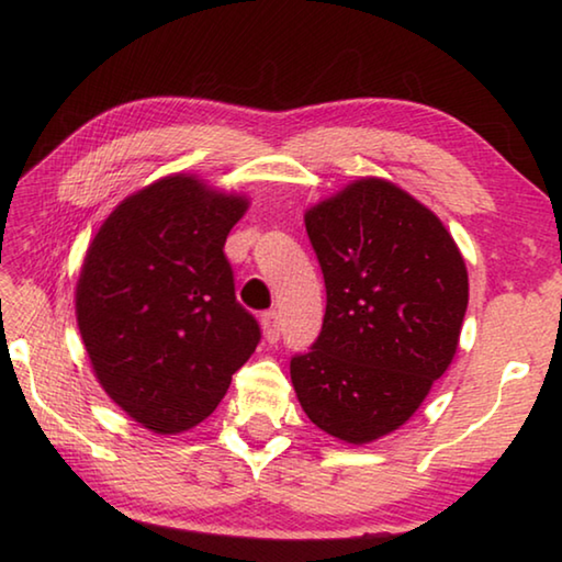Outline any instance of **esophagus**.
<instances>
[{
	"label": "esophagus",
	"instance_id": "obj_1",
	"mask_svg": "<svg viewBox=\"0 0 562 562\" xmlns=\"http://www.w3.org/2000/svg\"><path fill=\"white\" fill-rule=\"evenodd\" d=\"M262 329H265V339L268 341H278L282 329H280V312L270 310L262 315Z\"/></svg>",
	"mask_w": 562,
	"mask_h": 562
}]
</instances>
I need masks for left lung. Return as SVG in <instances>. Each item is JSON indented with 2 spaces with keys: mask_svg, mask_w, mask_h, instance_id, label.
<instances>
[{
  "mask_svg": "<svg viewBox=\"0 0 562 562\" xmlns=\"http://www.w3.org/2000/svg\"><path fill=\"white\" fill-rule=\"evenodd\" d=\"M327 288L322 331L290 361L310 422L347 443L396 431L449 369L469 272L429 207L359 178L304 213Z\"/></svg>",
  "mask_w": 562,
  "mask_h": 562,
  "instance_id": "8db88e82",
  "label": "left lung"
}]
</instances>
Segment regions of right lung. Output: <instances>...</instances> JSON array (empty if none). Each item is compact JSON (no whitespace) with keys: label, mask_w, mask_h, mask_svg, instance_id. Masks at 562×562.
<instances>
[{"label":"right lung","mask_w":562,"mask_h":562,"mask_svg":"<svg viewBox=\"0 0 562 562\" xmlns=\"http://www.w3.org/2000/svg\"><path fill=\"white\" fill-rule=\"evenodd\" d=\"M247 198L176 173L128 195L93 237L76 322L93 374L154 434L193 429L260 341L223 247Z\"/></svg>","instance_id":"1"}]
</instances>
